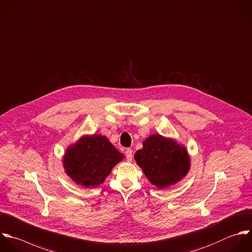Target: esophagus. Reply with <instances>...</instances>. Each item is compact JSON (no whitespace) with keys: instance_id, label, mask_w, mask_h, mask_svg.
Wrapping results in <instances>:
<instances>
[{"instance_id":"obj_1","label":"esophagus","mask_w":252,"mask_h":252,"mask_svg":"<svg viewBox=\"0 0 252 252\" xmlns=\"http://www.w3.org/2000/svg\"><path fill=\"white\" fill-rule=\"evenodd\" d=\"M126 160L127 162H131L132 161V150L131 149H126Z\"/></svg>"}]
</instances>
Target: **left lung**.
Wrapping results in <instances>:
<instances>
[{"mask_svg": "<svg viewBox=\"0 0 252 252\" xmlns=\"http://www.w3.org/2000/svg\"><path fill=\"white\" fill-rule=\"evenodd\" d=\"M134 159L149 182L158 189L179 183L190 168L186 147L160 134L146 138L142 149L134 154Z\"/></svg>", "mask_w": 252, "mask_h": 252, "instance_id": "8db88e82", "label": "left lung"}]
</instances>
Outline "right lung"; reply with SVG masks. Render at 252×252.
Returning a JSON list of instances; mask_svg holds the SVG:
<instances>
[{"mask_svg": "<svg viewBox=\"0 0 252 252\" xmlns=\"http://www.w3.org/2000/svg\"><path fill=\"white\" fill-rule=\"evenodd\" d=\"M124 155L103 135L82 136L68 146L63 155L66 175L77 185L95 188L110 175Z\"/></svg>", "mask_w": 252, "mask_h": 252, "instance_id": "1", "label": "right lung"}]
</instances>
